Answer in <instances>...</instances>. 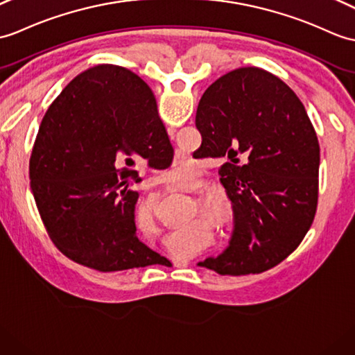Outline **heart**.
Returning <instances> with one entry per match:
<instances>
[{"label":"heart","mask_w":355,"mask_h":355,"mask_svg":"<svg viewBox=\"0 0 355 355\" xmlns=\"http://www.w3.org/2000/svg\"><path fill=\"white\" fill-rule=\"evenodd\" d=\"M196 177H198V171L193 164H180V166L172 168L164 178H166V183L171 187L177 189L183 184H192L196 180ZM215 216L220 222V224L228 222L230 218H232L230 216V211L224 207H218L215 210Z\"/></svg>","instance_id":"b5f03b06"}]
</instances>
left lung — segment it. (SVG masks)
I'll list each match as a JSON object with an SVG mask.
<instances>
[{"label": "left lung", "mask_w": 355, "mask_h": 355, "mask_svg": "<svg viewBox=\"0 0 355 355\" xmlns=\"http://www.w3.org/2000/svg\"><path fill=\"white\" fill-rule=\"evenodd\" d=\"M195 123L198 151L227 160L219 180L234 220L227 248L198 266L220 275L277 266L298 248L318 207L319 144L300 98L274 73L239 68L207 87Z\"/></svg>", "instance_id": "left-lung-1"}]
</instances>
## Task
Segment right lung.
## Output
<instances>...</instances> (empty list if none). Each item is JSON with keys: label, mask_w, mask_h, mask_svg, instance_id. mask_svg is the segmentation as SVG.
Here are the masks:
<instances>
[{"label": "right lung", "mask_w": 355, "mask_h": 355, "mask_svg": "<svg viewBox=\"0 0 355 355\" xmlns=\"http://www.w3.org/2000/svg\"><path fill=\"white\" fill-rule=\"evenodd\" d=\"M172 163L174 150L145 81L100 64L73 78L49 105L30 157L31 191L54 245L101 272L154 265L136 234V159Z\"/></svg>", "instance_id": "right-lung-1"}]
</instances>
